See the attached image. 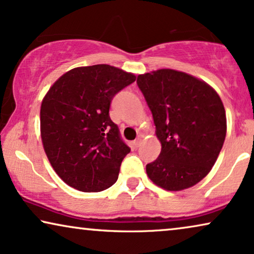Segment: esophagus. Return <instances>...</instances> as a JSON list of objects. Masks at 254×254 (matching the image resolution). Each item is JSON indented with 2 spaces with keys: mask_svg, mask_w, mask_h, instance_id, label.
<instances>
[{
  "mask_svg": "<svg viewBox=\"0 0 254 254\" xmlns=\"http://www.w3.org/2000/svg\"><path fill=\"white\" fill-rule=\"evenodd\" d=\"M133 143H134V145H135V147H138V145H140V144H141V137H137V138H136V140H135V141L133 142Z\"/></svg>",
  "mask_w": 254,
  "mask_h": 254,
  "instance_id": "esophagus-1",
  "label": "esophagus"
}]
</instances>
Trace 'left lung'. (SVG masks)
<instances>
[{"instance_id":"1","label":"left lung","mask_w":254,"mask_h":254,"mask_svg":"<svg viewBox=\"0 0 254 254\" xmlns=\"http://www.w3.org/2000/svg\"><path fill=\"white\" fill-rule=\"evenodd\" d=\"M162 150L147 164L152 183L182 190L202 180L223 147L227 118L217 92L186 72L159 69L137 76Z\"/></svg>"}]
</instances>
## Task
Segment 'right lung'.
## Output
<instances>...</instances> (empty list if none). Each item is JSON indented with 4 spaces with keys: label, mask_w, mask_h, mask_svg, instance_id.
<instances>
[{
    "label": "right lung",
    "mask_w": 254,
    "mask_h": 254,
    "mask_svg": "<svg viewBox=\"0 0 254 254\" xmlns=\"http://www.w3.org/2000/svg\"><path fill=\"white\" fill-rule=\"evenodd\" d=\"M136 77L109 64L78 67L61 76L44 97L40 131L54 171L82 192L117 182L130 148L110 118L113 97Z\"/></svg>",
    "instance_id": "obj_1"
}]
</instances>
